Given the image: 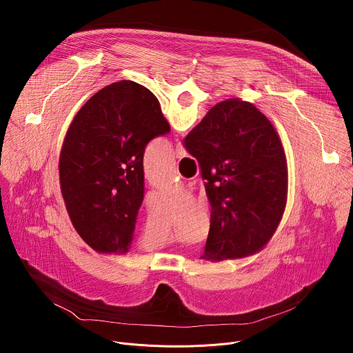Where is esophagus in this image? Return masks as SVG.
<instances>
[{"label":"esophagus","instance_id":"1","mask_svg":"<svg viewBox=\"0 0 353 353\" xmlns=\"http://www.w3.org/2000/svg\"><path fill=\"white\" fill-rule=\"evenodd\" d=\"M174 154H176V158H183V157L187 155L184 146H183L180 142L176 145V152H174Z\"/></svg>","mask_w":353,"mask_h":353}]
</instances>
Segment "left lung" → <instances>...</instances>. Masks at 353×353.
Listing matches in <instances>:
<instances>
[{"mask_svg": "<svg viewBox=\"0 0 353 353\" xmlns=\"http://www.w3.org/2000/svg\"><path fill=\"white\" fill-rule=\"evenodd\" d=\"M168 132L157 96L132 81L100 89L74 117L59 162L61 194L75 230L97 253L128 251L143 199L145 148Z\"/></svg>", "mask_w": 353, "mask_h": 353, "instance_id": "8db88e82", "label": "left lung"}]
</instances>
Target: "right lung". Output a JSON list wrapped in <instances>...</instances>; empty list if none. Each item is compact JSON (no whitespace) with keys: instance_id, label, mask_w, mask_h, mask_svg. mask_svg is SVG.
I'll list each match as a JSON object with an SVG mask.
<instances>
[{"instance_id":"add662e5","label":"right lung","mask_w":353,"mask_h":353,"mask_svg":"<svg viewBox=\"0 0 353 353\" xmlns=\"http://www.w3.org/2000/svg\"><path fill=\"white\" fill-rule=\"evenodd\" d=\"M199 163L211 204L204 256L210 261L253 256L274 236L288 196V166L271 121L240 99L214 106L184 138Z\"/></svg>"}]
</instances>
